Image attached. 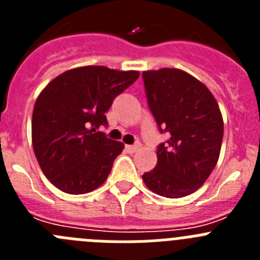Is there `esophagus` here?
I'll return each instance as SVG.
<instances>
[{
    "label": "esophagus",
    "mask_w": 260,
    "mask_h": 260,
    "mask_svg": "<svg viewBox=\"0 0 260 260\" xmlns=\"http://www.w3.org/2000/svg\"><path fill=\"white\" fill-rule=\"evenodd\" d=\"M125 150L127 151V152H130V153L135 152V151H137V150H139V143L127 144V146H125Z\"/></svg>",
    "instance_id": "34e87169"
}]
</instances>
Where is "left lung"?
<instances>
[{"instance_id":"8db88e82","label":"left lung","mask_w":260,"mask_h":260,"mask_svg":"<svg viewBox=\"0 0 260 260\" xmlns=\"http://www.w3.org/2000/svg\"><path fill=\"white\" fill-rule=\"evenodd\" d=\"M147 104L158 132L157 164L142 176L151 191L181 198L201 187L219 160L224 123L210 89L178 69L144 71Z\"/></svg>"}]
</instances>
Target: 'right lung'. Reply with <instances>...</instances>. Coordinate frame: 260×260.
<instances>
[{
	"label": "right lung",
	"mask_w": 260,
	"mask_h": 260,
	"mask_svg": "<svg viewBox=\"0 0 260 260\" xmlns=\"http://www.w3.org/2000/svg\"><path fill=\"white\" fill-rule=\"evenodd\" d=\"M138 71L84 66L65 71L39 95L32 114V146L41 171L61 191L86 194L109 176L123 143L99 132L113 100Z\"/></svg>",
	"instance_id": "1"
}]
</instances>
